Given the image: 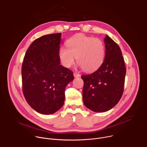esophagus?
<instances>
[{
	"label": "esophagus",
	"instance_id": "obj_1",
	"mask_svg": "<svg viewBox=\"0 0 147 147\" xmlns=\"http://www.w3.org/2000/svg\"><path fill=\"white\" fill-rule=\"evenodd\" d=\"M74 77L77 78V77H80V74L77 73H76V72H75V73H74Z\"/></svg>",
	"mask_w": 147,
	"mask_h": 147
}]
</instances>
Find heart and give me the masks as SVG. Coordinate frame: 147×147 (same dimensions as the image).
I'll list each match as a JSON object with an SVG mask.
<instances>
[{
	"label": "heart",
	"instance_id": "obj_1",
	"mask_svg": "<svg viewBox=\"0 0 147 147\" xmlns=\"http://www.w3.org/2000/svg\"><path fill=\"white\" fill-rule=\"evenodd\" d=\"M66 47H61L59 56L62 64L70 67L75 59L82 69L87 72L96 70L102 64L105 54V48L103 42L83 34L77 35L66 42Z\"/></svg>",
	"mask_w": 147,
	"mask_h": 147
}]
</instances>
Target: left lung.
I'll use <instances>...</instances> for the list:
<instances>
[{
	"label": "left lung",
	"instance_id": "1",
	"mask_svg": "<svg viewBox=\"0 0 147 147\" xmlns=\"http://www.w3.org/2000/svg\"><path fill=\"white\" fill-rule=\"evenodd\" d=\"M104 42L106 53L101 66L91 74L81 76L84 103L95 112H107L118 103L123 93L126 73L119 45L108 35Z\"/></svg>",
	"mask_w": 147,
	"mask_h": 147
}]
</instances>
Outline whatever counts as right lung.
<instances>
[{
  "label": "right lung",
  "mask_w": 147,
  "mask_h": 147,
  "mask_svg": "<svg viewBox=\"0 0 147 147\" xmlns=\"http://www.w3.org/2000/svg\"><path fill=\"white\" fill-rule=\"evenodd\" d=\"M61 33L36 39L28 48L22 68L24 96L37 112L53 114L63 105L65 88L73 72L60 65L59 56Z\"/></svg>",
  "instance_id": "add662e5"
}]
</instances>
